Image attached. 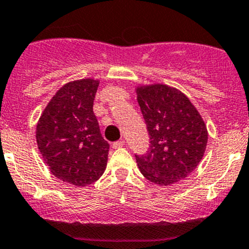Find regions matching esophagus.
Listing matches in <instances>:
<instances>
[{
	"mask_svg": "<svg viewBox=\"0 0 249 249\" xmlns=\"http://www.w3.org/2000/svg\"><path fill=\"white\" fill-rule=\"evenodd\" d=\"M125 145V142L124 139H121V140H119V142H115L114 144H112V147H114V149H120V147H124Z\"/></svg>",
	"mask_w": 249,
	"mask_h": 249,
	"instance_id": "34e87169",
	"label": "esophagus"
}]
</instances>
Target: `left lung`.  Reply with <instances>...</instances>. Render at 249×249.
<instances>
[{"instance_id": "8db88e82", "label": "left lung", "mask_w": 249, "mask_h": 249, "mask_svg": "<svg viewBox=\"0 0 249 249\" xmlns=\"http://www.w3.org/2000/svg\"><path fill=\"white\" fill-rule=\"evenodd\" d=\"M150 146L135 155L147 180L161 186L186 178L198 166L207 146V127L196 107L180 90L166 85L137 88Z\"/></svg>"}]
</instances>
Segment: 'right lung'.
I'll use <instances>...</instances> for the list:
<instances>
[{
    "label": "right lung",
    "instance_id": "obj_1",
    "mask_svg": "<svg viewBox=\"0 0 249 249\" xmlns=\"http://www.w3.org/2000/svg\"><path fill=\"white\" fill-rule=\"evenodd\" d=\"M98 86L99 81L92 78L66 83L36 127L38 150L52 174L76 186L94 183L107 168L110 145L93 112Z\"/></svg>",
    "mask_w": 249,
    "mask_h": 249
}]
</instances>
